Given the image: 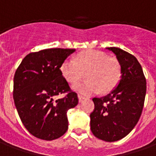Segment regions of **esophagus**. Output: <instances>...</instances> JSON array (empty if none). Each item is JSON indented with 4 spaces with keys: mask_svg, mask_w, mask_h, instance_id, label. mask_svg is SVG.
Listing matches in <instances>:
<instances>
[{
    "mask_svg": "<svg viewBox=\"0 0 156 156\" xmlns=\"http://www.w3.org/2000/svg\"><path fill=\"white\" fill-rule=\"evenodd\" d=\"M84 99H85V97L82 96V95H78V100H79V102H82L83 100H84Z\"/></svg>",
    "mask_w": 156,
    "mask_h": 156,
    "instance_id": "obj_1",
    "label": "esophagus"
}]
</instances>
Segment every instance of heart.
<instances>
[{
  "label": "heart",
  "mask_w": 156,
  "mask_h": 156,
  "mask_svg": "<svg viewBox=\"0 0 156 156\" xmlns=\"http://www.w3.org/2000/svg\"><path fill=\"white\" fill-rule=\"evenodd\" d=\"M64 78L70 83H78L83 73L88 72V81L73 86V90L83 95H89L112 90L121 78V66L115 58L97 50L83 51L75 58H67L60 67Z\"/></svg>",
  "instance_id": "1"
}]
</instances>
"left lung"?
<instances>
[{
	"instance_id": "obj_1",
	"label": "left lung",
	"mask_w": 156,
	"mask_h": 156,
	"mask_svg": "<svg viewBox=\"0 0 156 156\" xmlns=\"http://www.w3.org/2000/svg\"><path fill=\"white\" fill-rule=\"evenodd\" d=\"M113 51L121 66L119 84L108 94L94 98L90 129L95 137L107 142L119 140L129 134L140 118L146 94V80L136 58L119 48Z\"/></svg>"
}]
</instances>
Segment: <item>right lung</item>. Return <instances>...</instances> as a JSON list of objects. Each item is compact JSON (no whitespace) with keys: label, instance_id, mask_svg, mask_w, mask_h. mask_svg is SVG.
<instances>
[{"label":"right lung","instance_id":"obj_1","mask_svg":"<svg viewBox=\"0 0 156 156\" xmlns=\"http://www.w3.org/2000/svg\"><path fill=\"white\" fill-rule=\"evenodd\" d=\"M75 49L50 48L31 52L23 58L14 76L13 98L20 119L33 136L52 140L67 132V112L78 105L60 71V67ZM64 98L57 99L62 93Z\"/></svg>","mask_w":156,"mask_h":156}]
</instances>
